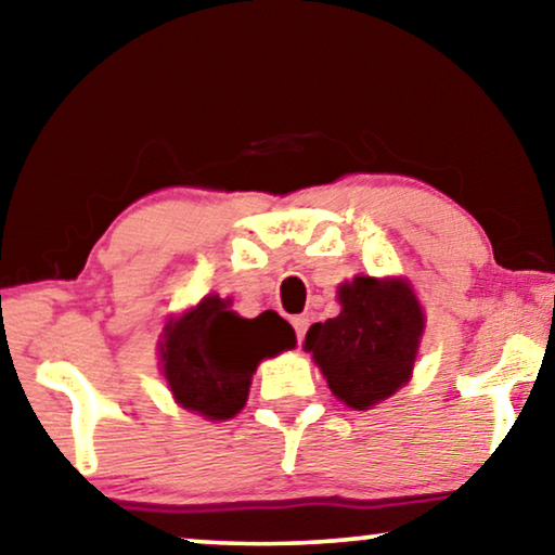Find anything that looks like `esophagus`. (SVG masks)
Instances as JSON below:
<instances>
[{"label":"esophagus","mask_w":555,"mask_h":555,"mask_svg":"<svg viewBox=\"0 0 555 555\" xmlns=\"http://www.w3.org/2000/svg\"><path fill=\"white\" fill-rule=\"evenodd\" d=\"M292 324H294L296 336H299V344H301L304 336H306V328H309V319H306V317H294Z\"/></svg>","instance_id":"esophagus-1"}]
</instances>
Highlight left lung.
Instances as JSON below:
<instances>
[{
    "instance_id": "left-lung-1",
    "label": "left lung",
    "mask_w": 555,
    "mask_h": 555,
    "mask_svg": "<svg viewBox=\"0 0 555 555\" xmlns=\"http://www.w3.org/2000/svg\"><path fill=\"white\" fill-rule=\"evenodd\" d=\"M341 313L306 331L311 353L338 401L366 411L409 382L424 309L403 279L353 276L338 286Z\"/></svg>"
}]
</instances>
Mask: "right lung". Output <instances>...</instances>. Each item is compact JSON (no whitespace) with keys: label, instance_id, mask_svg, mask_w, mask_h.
Returning <instances> with one entry per match:
<instances>
[{"label":"right lung","instance_id":"right-lung-1","mask_svg":"<svg viewBox=\"0 0 555 555\" xmlns=\"http://www.w3.org/2000/svg\"><path fill=\"white\" fill-rule=\"evenodd\" d=\"M217 294L204 296L194 309L169 319L159 341L173 399L209 421L234 418L249 399L259 361L296 346L292 324L276 311L242 319Z\"/></svg>","mask_w":555,"mask_h":555}]
</instances>
